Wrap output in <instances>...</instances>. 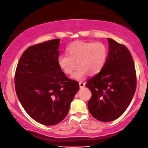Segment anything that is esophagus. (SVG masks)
<instances>
[{
	"instance_id": "obj_1",
	"label": "esophagus",
	"mask_w": 148,
	"mask_h": 148,
	"mask_svg": "<svg viewBox=\"0 0 148 148\" xmlns=\"http://www.w3.org/2000/svg\"><path fill=\"white\" fill-rule=\"evenodd\" d=\"M79 87H80V88H84V86H86V84H85L84 82H82V81H80V82L79 83Z\"/></svg>"
}]
</instances>
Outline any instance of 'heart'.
Returning <instances> with one entry per match:
<instances>
[{"instance_id":"b5f03b06","label":"heart","mask_w":148,"mask_h":148,"mask_svg":"<svg viewBox=\"0 0 148 148\" xmlns=\"http://www.w3.org/2000/svg\"><path fill=\"white\" fill-rule=\"evenodd\" d=\"M68 56L62 54L58 58V63L66 74L74 72L77 64L78 69L72 78L84 79L88 74L99 73L104 67L108 58V49L101 42H76L67 49Z\"/></svg>"}]
</instances>
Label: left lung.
Listing matches in <instances>:
<instances>
[{
  "label": "left lung",
  "instance_id": "1",
  "mask_svg": "<svg viewBox=\"0 0 148 148\" xmlns=\"http://www.w3.org/2000/svg\"><path fill=\"white\" fill-rule=\"evenodd\" d=\"M107 40L109 51L106 64L86 84L92 93L88 110L101 122H111L121 116L136 89V73L130 51L124 45Z\"/></svg>",
  "mask_w": 148,
  "mask_h": 148
}]
</instances>
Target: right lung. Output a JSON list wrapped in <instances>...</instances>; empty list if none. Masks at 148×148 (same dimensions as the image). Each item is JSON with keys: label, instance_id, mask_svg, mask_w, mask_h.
Segmentation results:
<instances>
[{"label": "right lung", "instance_id": "add662e5", "mask_svg": "<svg viewBox=\"0 0 148 148\" xmlns=\"http://www.w3.org/2000/svg\"><path fill=\"white\" fill-rule=\"evenodd\" d=\"M60 39L28 47L18 60L14 76L16 95L26 113L44 125H55L69 112L79 90L58 63Z\"/></svg>", "mask_w": 148, "mask_h": 148}]
</instances>
